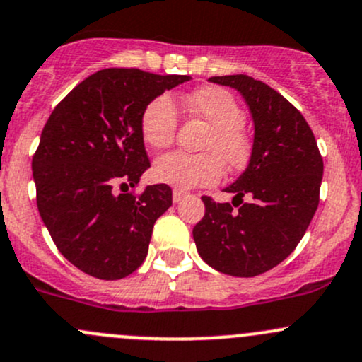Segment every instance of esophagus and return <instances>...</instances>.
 <instances>
[{"label":"esophagus","mask_w":362,"mask_h":362,"mask_svg":"<svg viewBox=\"0 0 362 362\" xmlns=\"http://www.w3.org/2000/svg\"><path fill=\"white\" fill-rule=\"evenodd\" d=\"M184 196H185L184 191H178V189H175V191H173V203H178V201H182V199H184Z\"/></svg>","instance_id":"34e87169"}]
</instances>
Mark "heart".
I'll list each match as a JSON object with an SVG mask.
<instances>
[{"label": "heart", "instance_id": "1", "mask_svg": "<svg viewBox=\"0 0 362 362\" xmlns=\"http://www.w3.org/2000/svg\"><path fill=\"white\" fill-rule=\"evenodd\" d=\"M185 111L210 127L201 140L199 154L170 152L154 163V177L177 189L211 185L222 178L223 165L241 170L251 154V140L243 128L245 111L227 90L201 86L182 98ZM178 114L168 95L152 98L140 116V133L152 149L171 146L177 133Z\"/></svg>", "mask_w": 362, "mask_h": 362}]
</instances>
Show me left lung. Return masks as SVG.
Here are the masks:
<instances>
[{
	"label": "left lung",
	"instance_id": "8db88e82",
	"mask_svg": "<svg viewBox=\"0 0 362 362\" xmlns=\"http://www.w3.org/2000/svg\"><path fill=\"white\" fill-rule=\"evenodd\" d=\"M243 95L255 124L248 168L226 192L203 196L204 216L192 229L197 253L218 272L253 277L290 257L319 204L322 158L310 127L276 90L246 74L215 76Z\"/></svg>",
	"mask_w": 362,
	"mask_h": 362
}]
</instances>
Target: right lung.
<instances>
[{"label": "right lung", "instance_id": "add662e5", "mask_svg": "<svg viewBox=\"0 0 362 362\" xmlns=\"http://www.w3.org/2000/svg\"><path fill=\"white\" fill-rule=\"evenodd\" d=\"M191 76L102 69L53 109L33 158L36 203L53 243L88 276L114 281L146 260L152 227L171 206L166 184L130 192L151 166L140 116Z\"/></svg>", "mask_w": 362, "mask_h": 362}]
</instances>
